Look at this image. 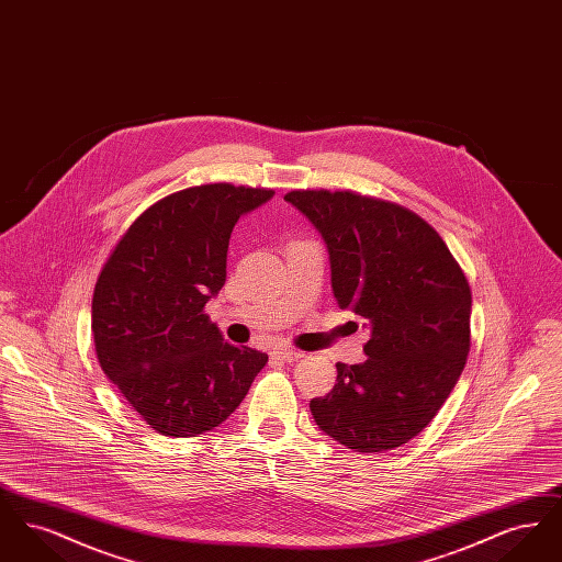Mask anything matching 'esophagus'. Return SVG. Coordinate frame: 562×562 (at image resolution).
Wrapping results in <instances>:
<instances>
[{
  "label": "esophagus",
  "instance_id": "34e87169",
  "mask_svg": "<svg viewBox=\"0 0 562 562\" xmlns=\"http://www.w3.org/2000/svg\"><path fill=\"white\" fill-rule=\"evenodd\" d=\"M299 358H303V351H299V349L278 348L271 351V360H282V362H294V360H299Z\"/></svg>",
  "mask_w": 562,
  "mask_h": 562
}]
</instances>
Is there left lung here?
I'll return each instance as SVG.
<instances>
[{"label":"left lung","instance_id":"1","mask_svg":"<svg viewBox=\"0 0 562 562\" xmlns=\"http://www.w3.org/2000/svg\"><path fill=\"white\" fill-rule=\"evenodd\" d=\"M321 232L337 305L367 322L362 364L310 402L318 428L358 453L402 447L436 417L465 367L472 291L440 234L396 202L356 191L284 195Z\"/></svg>","mask_w":562,"mask_h":562}]
</instances>
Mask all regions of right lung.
<instances>
[{"mask_svg": "<svg viewBox=\"0 0 562 562\" xmlns=\"http://www.w3.org/2000/svg\"><path fill=\"white\" fill-rule=\"evenodd\" d=\"M271 195L232 183L175 191L134 218L99 273L97 358L161 436L223 424L268 364V353L227 344L204 307L225 284L234 225Z\"/></svg>", "mask_w": 562, "mask_h": 562, "instance_id": "add662e5", "label": "right lung"}]
</instances>
